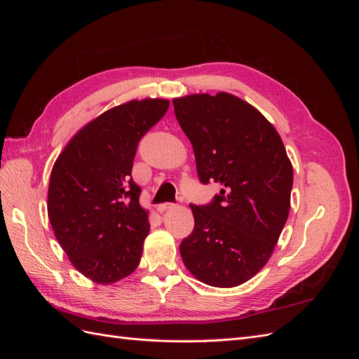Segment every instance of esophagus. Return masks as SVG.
I'll use <instances>...</instances> for the list:
<instances>
[{"label": "esophagus", "mask_w": 359, "mask_h": 359, "mask_svg": "<svg viewBox=\"0 0 359 359\" xmlns=\"http://www.w3.org/2000/svg\"><path fill=\"white\" fill-rule=\"evenodd\" d=\"M172 208H175V203L165 202V203H160V205H157V210H158L160 212H165V211H168V210H172Z\"/></svg>", "instance_id": "34e87169"}]
</instances>
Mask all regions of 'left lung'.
I'll return each mask as SVG.
<instances>
[{
    "instance_id": "1",
    "label": "left lung",
    "mask_w": 359,
    "mask_h": 359,
    "mask_svg": "<svg viewBox=\"0 0 359 359\" xmlns=\"http://www.w3.org/2000/svg\"><path fill=\"white\" fill-rule=\"evenodd\" d=\"M202 184L219 182L210 203L190 205L194 229L180 253L190 273L215 287L256 276L273 255L290 208L293 170L281 137L247 102L219 93L173 100Z\"/></svg>"
}]
</instances>
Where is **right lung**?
Masks as SVG:
<instances>
[{
    "label": "right lung",
    "instance_id": "obj_1",
    "mask_svg": "<svg viewBox=\"0 0 359 359\" xmlns=\"http://www.w3.org/2000/svg\"><path fill=\"white\" fill-rule=\"evenodd\" d=\"M169 107L145 99L119 104L86 124L50 173L48 214L74 268L95 283H115L137 268L149 232L142 193L132 178L139 140Z\"/></svg>",
    "mask_w": 359,
    "mask_h": 359
}]
</instances>
